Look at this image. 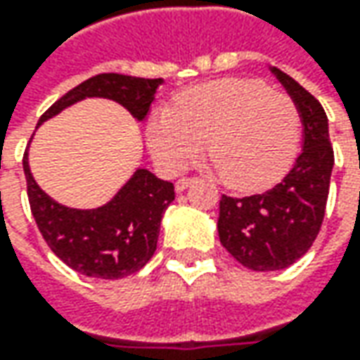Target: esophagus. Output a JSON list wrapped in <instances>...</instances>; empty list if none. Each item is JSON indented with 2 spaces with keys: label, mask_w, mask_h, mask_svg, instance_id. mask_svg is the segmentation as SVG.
Returning a JSON list of instances; mask_svg holds the SVG:
<instances>
[{
  "label": "esophagus",
  "mask_w": 360,
  "mask_h": 360,
  "mask_svg": "<svg viewBox=\"0 0 360 360\" xmlns=\"http://www.w3.org/2000/svg\"><path fill=\"white\" fill-rule=\"evenodd\" d=\"M192 182H194V178H180V180L174 184V188H176V192H184Z\"/></svg>",
  "instance_id": "34e87169"
}]
</instances>
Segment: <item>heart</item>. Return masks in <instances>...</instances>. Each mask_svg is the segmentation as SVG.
<instances>
[{
  "mask_svg": "<svg viewBox=\"0 0 360 360\" xmlns=\"http://www.w3.org/2000/svg\"><path fill=\"white\" fill-rule=\"evenodd\" d=\"M204 140L210 166L226 186L266 188L297 154V104L260 79L222 77L182 91L174 108H162L148 122L150 150L170 172L184 170Z\"/></svg>",
  "mask_w": 360,
  "mask_h": 360,
  "instance_id": "b5f03b06",
  "label": "heart"
}]
</instances>
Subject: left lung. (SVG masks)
<instances>
[{
    "label": "left lung",
    "instance_id": "8db88e82",
    "mask_svg": "<svg viewBox=\"0 0 360 360\" xmlns=\"http://www.w3.org/2000/svg\"><path fill=\"white\" fill-rule=\"evenodd\" d=\"M270 72L297 104L302 152L290 172L264 194L222 196L218 236L242 266L258 272L288 269L307 255L325 218L335 154L321 102L278 68Z\"/></svg>",
    "mask_w": 360,
    "mask_h": 360
}]
</instances>
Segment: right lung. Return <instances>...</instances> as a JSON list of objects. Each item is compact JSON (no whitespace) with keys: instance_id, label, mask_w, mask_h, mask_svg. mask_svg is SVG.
Instances as JSON below:
<instances>
[{"instance_id":"obj_1","label":"right lung","mask_w":360,"mask_h":360,"mask_svg":"<svg viewBox=\"0 0 360 360\" xmlns=\"http://www.w3.org/2000/svg\"><path fill=\"white\" fill-rule=\"evenodd\" d=\"M162 82V77L146 79L122 74L94 76L62 96L37 126L86 98L118 102L138 122H144ZM23 172L35 224L53 255L70 269L94 278L114 281L138 272L152 258L162 214L174 200L172 182L138 168L104 206L79 210L56 202L39 188L30 170L27 152L23 154Z\"/></svg>"}]
</instances>
